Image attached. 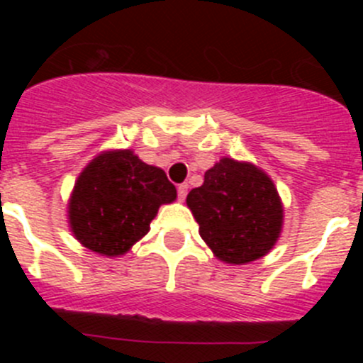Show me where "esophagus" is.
<instances>
[{
	"label": "esophagus",
	"mask_w": 363,
	"mask_h": 363,
	"mask_svg": "<svg viewBox=\"0 0 363 363\" xmlns=\"http://www.w3.org/2000/svg\"><path fill=\"white\" fill-rule=\"evenodd\" d=\"M177 195H179V200H184L186 199V195H188V184H186V182L179 184Z\"/></svg>",
	"instance_id": "34e87169"
}]
</instances>
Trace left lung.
I'll return each mask as SVG.
<instances>
[{
    "label": "left lung",
    "instance_id": "1",
    "mask_svg": "<svg viewBox=\"0 0 363 363\" xmlns=\"http://www.w3.org/2000/svg\"><path fill=\"white\" fill-rule=\"evenodd\" d=\"M199 233L228 265L269 255L281 237L284 208L272 179L250 161L221 158L186 199Z\"/></svg>",
    "mask_w": 363,
    "mask_h": 363
}]
</instances>
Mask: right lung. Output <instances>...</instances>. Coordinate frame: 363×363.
<instances>
[{
  "label": "right lung",
  "instance_id": "1",
  "mask_svg": "<svg viewBox=\"0 0 363 363\" xmlns=\"http://www.w3.org/2000/svg\"><path fill=\"white\" fill-rule=\"evenodd\" d=\"M175 199L177 189L161 168L131 149H111L77 177L68 200L69 230L89 251L116 258L147 235L158 208Z\"/></svg>",
  "mask_w": 363,
  "mask_h": 363
}]
</instances>
